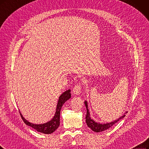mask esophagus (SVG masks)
<instances>
[{
  "label": "esophagus",
  "mask_w": 149,
  "mask_h": 149,
  "mask_svg": "<svg viewBox=\"0 0 149 149\" xmlns=\"http://www.w3.org/2000/svg\"><path fill=\"white\" fill-rule=\"evenodd\" d=\"M81 92V86L80 84H76L73 89V94L75 95H79L80 94Z\"/></svg>",
  "instance_id": "obj_1"
}]
</instances>
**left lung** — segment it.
<instances>
[{"mask_svg":"<svg viewBox=\"0 0 149 149\" xmlns=\"http://www.w3.org/2000/svg\"><path fill=\"white\" fill-rule=\"evenodd\" d=\"M84 104L86 105V108L87 110V113H86V122L87 125L88 126V127L91 129L95 132H100L102 131H104L105 130H107L108 129H109L111 127H112L115 124H116V123L120 121L121 119H123V118L125 116V113L121 116L120 118H119L118 119H117L113 121H111V123H104V124H100L99 123H97L95 121L92 120L91 116H90V113L88 109V102L85 101L84 102ZM127 113V111H126Z\"/></svg>","mask_w":149,"mask_h":149,"instance_id":"left-lung-1","label":"left lung"}]
</instances>
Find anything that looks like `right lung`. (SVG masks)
<instances>
[{
	"label": "right lung",
	"mask_w": 149,
	"mask_h": 149,
	"mask_svg": "<svg viewBox=\"0 0 149 149\" xmlns=\"http://www.w3.org/2000/svg\"><path fill=\"white\" fill-rule=\"evenodd\" d=\"M70 92L71 91L70 89H69L68 91H65L63 94H61V95H60L58 99L57 108H56L54 116L50 121H48L47 123H44V124H40V125L33 124V123H31L29 122L26 119H24V118L21 114V113L19 112L20 115H21L22 118L23 120L24 123L26 125H27L28 126H29L30 127L34 128V129L35 130H36L38 132H42V133H44V134H51V133L54 132L57 129L60 125V110L63 105L65 104V102L70 99L71 97Z\"/></svg>",
	"instance_id": "add662e5"
}]
</instances>
